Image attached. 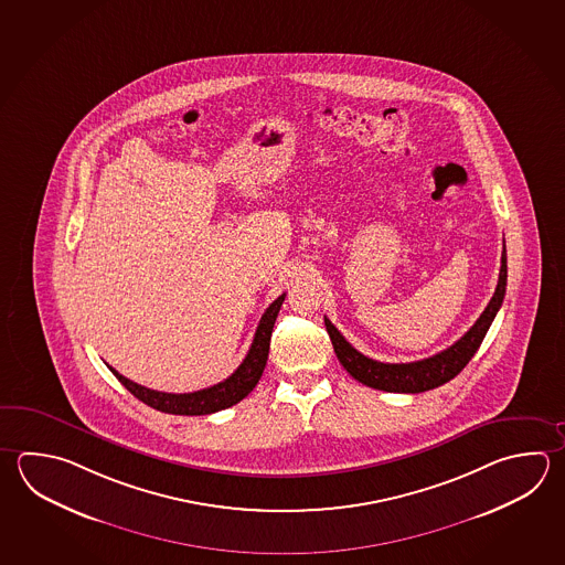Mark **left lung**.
<instances>
[{"label":"left lung","mask_w":565,"mask_h":565,"mask_svg":"<svg viewBox=\"0 0 565 565\" xmlns=\"http://www.w3.org/2000/svg\"><path fill=\"white\" fill-rule=\"evenodd\" d=\"M505 286H508V256H505V245H503L500 279H498V288L493 291V298L490 299L488 308L483 309V313L469 328L468 333H463V338H459L444 352L436 353L426 360H419V362L382 363L370 360L367 355L358 352L328 318H323V320H326V330L330 333V340L333 343V352L353 380H358L373 390H384V392H394V394H422V392L434 390V387H439V385L447 384L449 380H454L476 355L481 341L490 330L491 321L500 311L503 296H505Z\"/></svg>","instance_id":"1"}]
</instances>
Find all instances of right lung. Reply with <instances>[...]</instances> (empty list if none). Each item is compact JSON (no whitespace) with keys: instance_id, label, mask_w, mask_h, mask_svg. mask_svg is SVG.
Listing matches in <instances>:
<instances>
[{"instance_id":"obj_1","label":"right lung","mask_w":565,"mask_h":565,"mask_svg":"<svg viewBox=\"0 0 565 565\" xmlns=\"http://www.w3.org/2000/svg\"><path fill=\"white\" fill-rule=\"evenodd\" d=\"M284 299H286V294H281L266 309V313L262 316L256 335L252 341V348L245 355L244 362L239 363V367L227 380L212 385V387H205V390L192 392V394H166V392H156V390L136 384L128 377H124L121 373L116 372L114 367H109V365L107 367L118 377L121 385L128 387V392L138 397L139 402H143V404L158 409V412H163V414L210 416L215 412H222L225 407H232L237 402H242L245 395L249 394L259 382L262 373L266 370L271 330H274V323H276L277 313H279Z\"/></svg>"}]
</instances>
